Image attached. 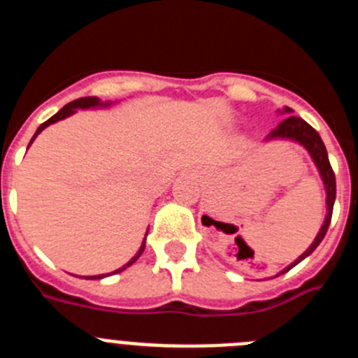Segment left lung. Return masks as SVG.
I'll list each match as a JSON object with an SVG mask.
<instances>
[{
	"label": "left lung",
	"mask_w": 358,
	"mask_h": 358,
	"mask_svg": "<svg viewBox=\"0 0 358 358\" xmlns=\"http://www.w3.org/2000/svg\"><path fill=\"white\" fill-rule=\"evenodd\" d=\"M285 113H292V109H290V107H285ZM267 138L268 140H273V138H285V140H292V141H297V143H301L303 147L310 152V156H312L315 166L319 169V173H321L324 188H327L328 213H327V218H324V224H322L321 231H319V235L315 236L312 245H310V248L306 249V251L303 252V255L299 256L292 265H289L285 271H281L280 274H283L287 273V271H290L294 265H297L301 260H305L306 256L312 255V252L315 251V248L321 243V240L324 238V235H327L328 226H330V220H331V211H334V202H335V173L334 170H331L327 147H324V143H322L321 136L317 134V131H315L314 127H310L305 120L299 118V116H292V115L287 116V118L283 120V122H281L280 125H278V127L267 136Z\"/></svg>",
	"instance_id": "8db88e82"
}]
</instances>
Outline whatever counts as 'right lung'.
<instances>
[{
  "mask_svg": "<svg viewBox=\"0 0 358 358\" xmlns=\"http://www.w3.org/2000/svg\"><path fill=\"white\" fill-rule=\"evenodd\" d=\"M94 106H107V102L102 103V102H100V100H98L96 96H85V98H77V100H73V102H69L68 106L62 107V109L59 110L57 115H53L52 118L46 120V122H44V123H41L39 129H37V132H36V134H34V138H31V140H30V143H31V141H34V140H36V136L39 134V132L43 131V129H46V127H48V125H52V123L59 122V120L68 118V116H71L73 113H77V109H87V107H94ZM143 249H145V240H143V243H141V248H140V251H138V255H136L134 258H132V260L129 262L127 265H123L122 268H118V271H115V273H113V274L122 273V271H125V268H127V267H131V265L134 264V262L138 260V258H140L141 252H143ZM91 278H94V280H100V278H103V276H91Z\"/></svg>",
  "mask_w": 358,
  "mask_h": 358,
  "instance_id": "1",
  "label": "right lung"
}]
</instances>
